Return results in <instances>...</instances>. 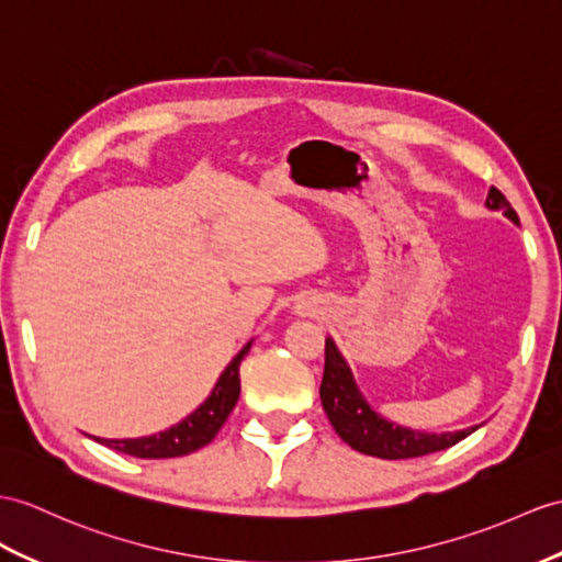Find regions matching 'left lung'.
Returning a JSON list of instances; mask_svg holds the SVG:
<instances>
[{"mask_svg": "<svg viewBox=\"0 0 562 562\" xmlns=\"http://www.w3.org/2000/svg\"><path fill=\"white\" fill-rule=\"evenodd\" d=\"M250 346L252 340L248 346H243L236 358L224 367V372L218 374L207 398H204L193 413H188L181 422L171 424L169 429L140 436V439H100V436H92V439L106 448L119 450V453H128L135 458H178L207 446L216 436V431L224 427L228 413L238 403V367L245 355H248Z\"/></svg>", "mask_w": 562, "mask_h": 562, "instance_id": "8db88e82", "label": "left lung"}]
</instances>
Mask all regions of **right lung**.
<instances>
[{"instance_id":"add662e5","label":"right lung","mask_w":562,"mask_h":562,"mask_svg":"<svg viewBox=\"0 0 562 562\" xmlns=\"http://www.w3.org/2000/svg\"><path fill=\"white\" fill-rule=\"evenodd\" d=\"M503 214L515 222V214L510 210H505ZM326 348H336L331 338L326 340ZM346 372H348V379L344 384L346 389L344 391L336 389L338 407L336 413L328 409V417H331L336 431L344 436V441H348L355 450H360L364 456H374L384 460L419 458V456H429V453H436V450L456 446L462 439H468V436L474 431V429H464L458 434H450V431L427 434V431L401 427V424H395L374 413V407L364 401V395L360 393L358 384H355L350 367Z\"/></svg>"}]
</instances>
